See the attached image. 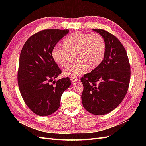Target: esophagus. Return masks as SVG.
Returning a JSON list of instances; mask_svg holds the SVG:
<instances>
[{"instance_id": "34e87169", "label": "esophagus", "mask_w": 146, "mask_h": 146, "mask_svg": "<svg viewBox=\"0 0 146 146\" xmlns=\"http://www.w3.org/2000/svg\"><path fill=\"white\" fill-rule=\"evenodd\" d=\"M70 80H71V83H75V82H76L77 81H78V78H76V77H71V78H70Z\"/></svg>"}]
</instances>
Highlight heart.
<instances>
[{
    "label": "heart",
    "mask_w": 146,
    "mask_h": 146,
    "mask_svg": "<svg viewBox=\"0 0 146 146\" xmlns=\"http://www.w3.org/2000/svg\"><path fill=\"white\" fill-rule=\"evenodd\" d=\"M106 42L98 33H75L62 42V47L56 46L52 49L51 56L56 64L66 67L72 61H76L63 71L66 76L75 77L86 70L92 71L99 66L106 52Z\"/></svg>",
    "instance_id": "b5f03b06"
}]
</instances>
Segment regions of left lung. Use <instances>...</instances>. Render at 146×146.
I'll use <instances>...</instances> for the list:
<instances>
[{"label":"left lung","instance_id":"left-lung-1","mask_svg":"<svg viewBox=\"0 0 146 146\" xmlns=\"http://www.w3.org/2000/svg\"><path fill=\"white\" fill-rule=\"evenodd\" d=\"M104 37L107 48L102 63L81 78L82 100L88 112L110 113L124 98L131 80V66L125 49L117 37L102 29H94Z\"/></svg>","mask_w":146,"mask_h":146}]
</instances>
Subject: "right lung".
<instances>
[{"label":"right lung","mask_w":146,"mask_h":146,"mask_svg":"<svg viewBox=\"0 0 146 146\" xmlns=\"http://www.w3.org/2000/svg\"><path fill=\"white\" fill-rule=\"evenodd\" d=\"M69 32L68 29H44L34 34L20 54L17 82L25 104L33 112L47 116L56 111L63 93L71 85L66 78L54 81L61 73L51 56L52 49Z\"/></svg>","instance_id":"add662e5"}]
</instances>
